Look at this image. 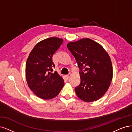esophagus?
<instances>
[{"instance_id": "esophagus-1", "label": "esophagus", "mask_w": 132, "mask_h": 132, "mask_svg": "<svg viewBox=\"0 0 132 132\" xmlns=\"http://www.w3.org/2000/svg\"><path fill=\"white\" fill-rule=\"evenodd\" d=\"M71 75V73H69V75H66V78H67V79H69V78L70 77Z\"/></svg>"}]
</instances>
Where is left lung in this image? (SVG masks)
<instances>
[{"instance_id":"8db88e82","label":"left lung","mask_w":132,"mask_h":132,"mask_svg":"<svg viewBox=\"0 0 132 132\" xmlns=\"http://www.w3.org/2000/svg\"><path fill=\"white\" fill-rule=\"evenodd\" d=\"M80 70V83L75 89L80 99L92 102L99 99L109 89L113 69L109 54L103 46L89 38L67 45Z\"/></svg>"}]
</instances>
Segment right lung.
Wrapping results in <instances>:
<instances>
[{
  "instance_id": "right-lung-1",
  "label": "right lung",
  "mask_w": 132,
  "mask_h": 132,
  "mask_svg": "<svg viewBox=\"0 0 132 132\" xmlns=\"http://www.w3.org/2000/svg\"><path fill=\"white\" fill-rule=\"evenodd\" d=\"M63 39L50 37L38 43L29 54L26 64V77L29 88L38 97L48 100L56 97L64 86L56 71L53 56Z\"/></svg>"
}]
</instances>
